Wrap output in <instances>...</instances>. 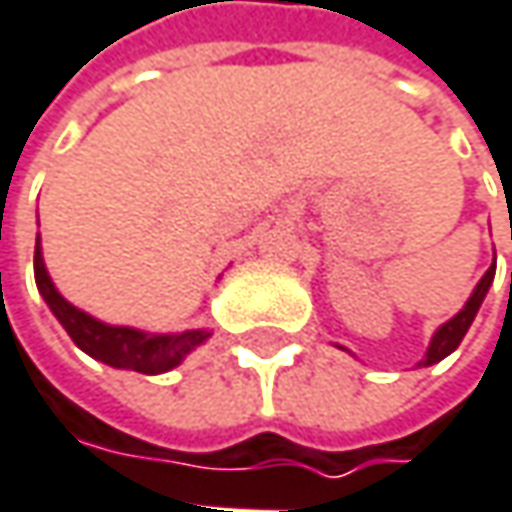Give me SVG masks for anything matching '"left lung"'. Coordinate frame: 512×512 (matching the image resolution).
<instances>
[{
	"label": "left lung",
	"mask_w": 512,
	"mask_h": 512,
	"mask_svg": "<svg viewBox=\"0 0 512 512\" xmlns=\"http://www.w3.org/2000/svg\"><path fill=\"white\" fill-rule=\"evenodd\" d=\"M492 278H495V260H492V266L484 272V278L478 281V287L472 290L469 302L463 304V310H457L448 322H442L440 328L434 331L431 346H428V351H425V357L419 360V366H434V363H440L442 357H448L451 351L463 343V337H466L469 325L475 322V316H478L481 304H484V299H487V290L492 287ZM340 349H343V346H340ZM343 351H349V349H343Z\"/></svg>",
	"instance_id": "left-lung-1"
}]
</instances>
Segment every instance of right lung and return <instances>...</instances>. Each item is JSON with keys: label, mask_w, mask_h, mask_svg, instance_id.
Segmentation results:
<instances>
[{"label": "right lung", "mask_w": 512, "mask_h": 512, "mask_svg": "<svg viewBox=\"0 0 512 512\" xmlns=\"http://www.w3.org/2000/svg\"><path fill=\"white\" fill-rule=\"evenodd\" d=\"M34 281H37L43 302L49 304L55 319L64 325L72 343L84 354H90L93 360H102L114 369H131L140 375H161V372L175 369L190 351L208 343V328H193V331H181V334H149V331L128 328V325H108V322L84 313L81 307L67 302L58 293V287L52 284L46 263H43L40 237L34 243Z\"/></svg>", "instance_id": "add662e5"}]
</instances>
